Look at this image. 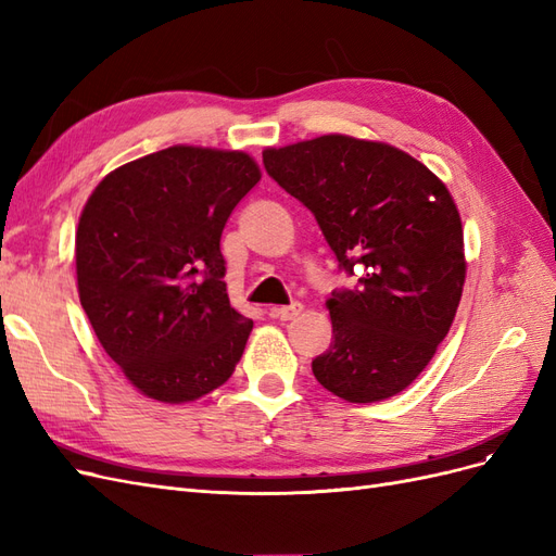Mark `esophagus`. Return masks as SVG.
Here are the masks:
<instances>
[{"mask_svg": "<svg viewBox=\"0 0 556 556\" xmlns=\"http://www.w3.org/2000/svg\"><path fill=\"white\" fill-rule=\"evenodd\" d=\"M301 311H304V306H301V304H292V306H278V308H271V317H276V319H282V323H288V319H294L296 315H301Z\"/></svg>", "mask_w": 556, "mask_h": 556, "instance_id": "esophagus-1", "label": "esophagus"}]
</instances>
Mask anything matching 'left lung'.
Here are the masks:
<instances>
[{
    "instance_id": "left-lung-1",
    "label": "left lung",
    "mask_w": 556,
    "mask_h": 556,
    "mask_svg": "<svg viewBox=\"0 0 556 556\" xmlns=\"http://www.w3.org/2000/svg\"><path fill=\"white\" fill-rule=\"evenodd\" d=\"M264 166L323 229L355 290L327 299L333 339L317 382L350 403L384 401L425 371L457 315L464 229L445 182L406 150L348 134L264 148Z\"/></svg>"
}]
</instances>
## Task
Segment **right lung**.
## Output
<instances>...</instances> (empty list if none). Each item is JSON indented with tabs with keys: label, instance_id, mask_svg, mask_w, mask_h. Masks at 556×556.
Wrapping results in <instances>:
<instances>
[{
	"label": "right lung",
	"instance_id": "add662e5",
	"mask_svg": "<svg viewBox=\"0 0 556 556\" xmlns=\"http://www.w3.org/2000/svg\"><path fill=\"white\" fill-rule=\"evenodd\" d=\"M260 178L243 150L180 143L117 166L83 206L80 306L143 396L190 403L237 368L252 319L229 304L220 237Z\"/></svg>",
	"mask_w": 556,
	"mask_h": 556
}]
</instances>
